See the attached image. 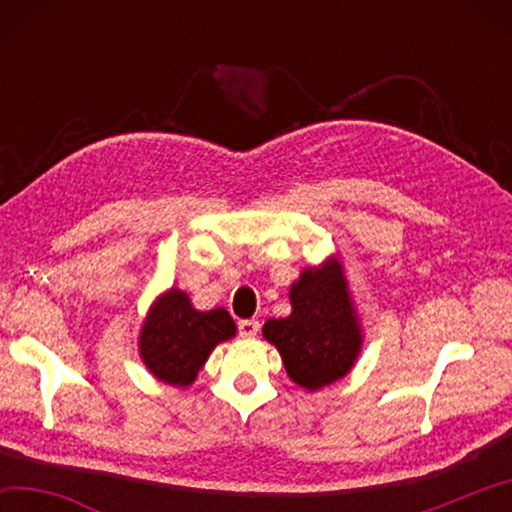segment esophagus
<instances>
[{"mask_svg":"<svg viewBox=\"0 0 512 512\" xmlns=\"http://www.w3.org/2000/svg\"><path fill=\"white\" fill-rule=\"evenodd\" d=\"M257 332H259L257 320H239V334L244 336V339H253Z\"/></svg>","mask_w":512,"mask_h":512,"instance_id":"34e87169","label":"esophagus"}]
</instances>
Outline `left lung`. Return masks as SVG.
<instances>
[{
  "label": "left lung",
  "mask_w": 512,
  "mask_h": 512,
  "mask_svg": "<svg viewBox=\"0 0 512 512\" xmlns=\"http://www.w3.org/2000/svg\"><path fill=\"white\" fill-rule=\"evenodd\" d=\"M291 314L264 323V339L280 350L287 375L307 391L345 377L361 352V327L343 266L327 259L291 284Z\"/></svg>",
  "instance_id": "obj_1"
}]
</instances>
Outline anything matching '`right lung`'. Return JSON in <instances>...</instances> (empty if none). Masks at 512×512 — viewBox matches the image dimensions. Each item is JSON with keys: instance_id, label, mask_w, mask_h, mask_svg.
I'll use <instances>...</instances> for the list:
<instances>
[{"instance_id": "obj_1", "label": "right lung", "mask_w": 512, "mask_h": 512, "mask_svg": "<svg viewBox=\"0 0 512 512\" xmlns=\"http://www.w3.org/2000/svg\"><path fill=\"white\" fill-rule=\"evenodd\" d=\"M235 334V320L223 307L198 311L185 291L169 289L144 320L140 357L164 384L189 386L216 345Z\"/></svg>"}]
</instances>
